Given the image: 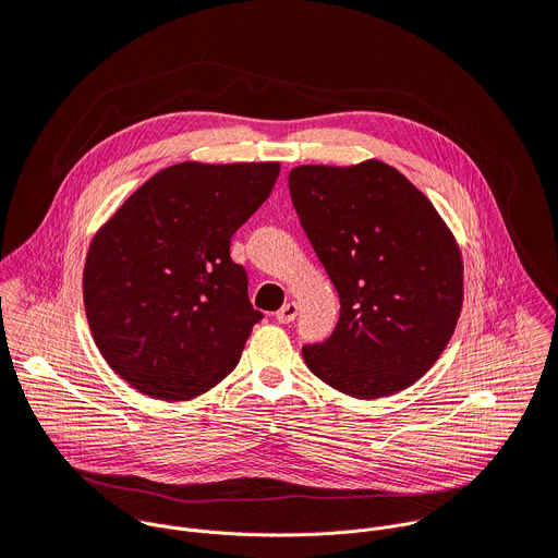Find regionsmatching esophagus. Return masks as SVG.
<instances>
[{"instance_id": "obj_1", "label": "esophagus", "mask_w": 558, "mask_h": 558, "mask_svg": "<svg viewBox=\"0 0 558 558\" xmlns=\"http://www.w3.org/2000/svg\"><path fill=\"white\" fill-rule=\"evenodd\" d=\"M295 315H298V304H295V302H287V304L276 313V320H278L280 325H289V323L295 320Z\"/></svg>"}]
</instances>
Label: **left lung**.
Returning <instances> with one entry per match:
<instances>
[{"mask_svg":"<svg viewBox=\"0 0 558 558\" xmlns=\"http://www.w3.org/2000/svg\"><path fill=\"white\" fill-rule=\"evenodd\" d=\"M289 192L338 295L340 320L306 344L308 371L375 400L415 384L448 347L463 304V263L433 203L395 168L298 166Z\"/></svg>","mask_w":558,"mask_h":558,"instance_id":"1","label":"left lung"}]
</instances>
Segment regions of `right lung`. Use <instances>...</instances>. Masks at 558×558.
Instances as JSON below:
<instances>
[{
    "mask_svg": "<svg viewBox=\"0 0 558 558\" xmlns=\"http://www.w3.org/2000/svg\"><path fill=\"white\" fill-rule=\"evenodd\" d=\"M280 163L185 161L156 172L95 233L84 304L97 349L132 388L185 402L222 381L263 313L229 241Z\"/></svg>",
    "mask_w": 558,
    "mask_h": 558,
    "instance_id": "1",
    "label": "right lung"
}]
</instances>
